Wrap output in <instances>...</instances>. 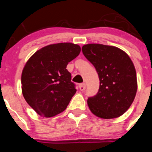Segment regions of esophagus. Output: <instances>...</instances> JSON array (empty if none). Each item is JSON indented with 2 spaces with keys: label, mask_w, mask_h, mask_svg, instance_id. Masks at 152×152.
Listing matches in <instances>:
<instances>
[{
  "label": "esophagus",
  "mask_w": 152,
  "mask_h": 152,
  "mask_svg": "<svg viewBox=\"0 0 152 152\" xmlns=\"http://www.w3.org/2000/svg\"><path fill=\"white\" fill-rule=\"evenodd\" d=\"M79 87V89H80L81 91H84V90H85V88H86V85H85V83L80 84Z\"/></svg>",
  "instance_id": "34e87169"
}]
</instances>
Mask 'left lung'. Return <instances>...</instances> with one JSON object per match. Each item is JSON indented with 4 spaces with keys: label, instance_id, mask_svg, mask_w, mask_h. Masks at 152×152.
I'll return each instance as SVG.
<instances>
[{
    "label": "left lung",
    "instance_id": "left-lung-1",
    "mask_svg": "<svg viewBox=\"0 0 152 152\" xmlns=\"http://www.w3.org/2000/svg\"><path fill=\"white\" fill-rule=\"evenodd\" d=\"M84 56L96 68L100 86L87 104L97 117L111 119L122 115L132 104L137 93L135 68L126 53L115 46L87 44Z\"/></svg>",
    "mask_w": 152,
    "mask_h": 152
}]
</instances>
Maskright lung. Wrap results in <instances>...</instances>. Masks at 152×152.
Masks as SVG:
<instances>
[{
    "mask_svg": "<svg viewBox=\"0 0 152 152\" xmlns=\"http://www.w3.org/2000/svg\"><path fill=\"white\" fill-rule=\"evenodd\" d=\"M80 51L79 45L70 42L52 44L27 61L21 76L23 95L39 115L53 117L67 108L76 90L66 67Z\"/></svg>",
    "mask_w": 152,
    "mask_h": 152,
    "instance_id": "1",
    "label": "right lung"
}]
</instances>
